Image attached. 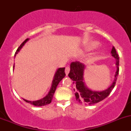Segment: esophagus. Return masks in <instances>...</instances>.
Here are the masks:
<instances>
[{"instance_id":"obj_1","label":"esophagus","mask_w":131,"mask_h":131,"mask_svg":"<svg viewBox=\"0 0 131 131\" xmlns=\"http://www.w3.org/2000/svg\"><path fill=\"white\" fill-rule=\"evenodd\" d=\"M70 70V68L69 67H66V68H65V73H66V75H68V73H69Z\"/></svg>"}]
</instances>
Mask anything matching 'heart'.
<instances>
[{"label":"heart","instance_id":"1","mask_svg":"<svg viewBox=\"0 0 131 131\" xmlns=\"http://www.w3.org/2000/svg\"><path fill=\"white\" fill-rule=\"evenodd\" d=\"M98 45V42H91L90 43H88V46H87V49L88 50H91L93 49L94 48L96 47Z\"/></svg>","mask_w":131,"mask_h":131}]
</instances>
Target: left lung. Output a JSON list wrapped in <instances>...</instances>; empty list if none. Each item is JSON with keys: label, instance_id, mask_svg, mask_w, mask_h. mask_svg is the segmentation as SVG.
I'll return each instance as SVG.
<instances>
[{"label": "left lung", "instance_id": "8db88e82", "mask_svg": "<svg viewBox=\"0 0 131 131\" xmlns=\"http://www.w3.org/2000/svg\"><path fill=\"white\" fill-rule=\"evenodd\" d=\"M111 53L112 56L116 59L117 71L112 85L108 89L102 91H92L85 85L84 81V73L85 66L83 63H80L79 61H75L72 62L70 64V71L68 73V77L73 80V83L75 84V88L73 90L75 91L76 100L79 103L89 105H94L108 97L113 90L119 72V57L114 47H112Z\"/></svg>", "mask_w": 131, "mask_h": 131}]
</instances>
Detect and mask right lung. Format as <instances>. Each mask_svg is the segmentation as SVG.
Wrapping results in <instances>:
<instances>
[{
    "mask_svg": "<svg viewBox=\"0 0 131 131\" xmlns=\"http://www.w3.org/2000/svg\"><path fill=\"white\" fill-rule=\"evenodd\" d=\"M29 40V39H26L20 45L19 47L17 49L16 52H15V54H14V56H16L17 54L19 52V51L21 50V49L23 47V46H24L26 42ZM14 67V64L13 68ZM64 68H59L57 70V71L55 73L54 76L53 78V80H52V85H51V89H50L49 92H48L47 95L45 96L44 97H43L41 100H37V101H28V100H24V101H26V103H28L31 104V105H34V106H45V105H47L48 104L51 103V101H52V97H53L55 91H56V88H57L58 84L59 83V82L64 77V76L66 75L65 73H64Z\"/></svg>",
    "mask_w": 131,
    "mask_h": 131,
    "instance_id": "add662e5",
    "label": "right lung"
}]
</instances>
